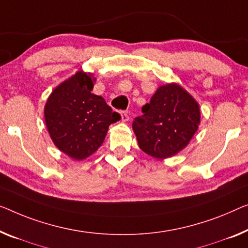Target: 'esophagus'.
<instances>
[{"mask_svg":"<svg viewBox=\"0 0 248 248\" xmlns=\"http://www.w3.org/2000/svg\"><path fill=\"white\" fill-rule=\"evenodd\" d=\"M120 116H121V121H124V123H125V121L129 120V114H128V111H120Z\"/></svg>","mask_w":248,"mask_h":248,"instance_id":"34e87169","label":"esophagus"}]
</instances>
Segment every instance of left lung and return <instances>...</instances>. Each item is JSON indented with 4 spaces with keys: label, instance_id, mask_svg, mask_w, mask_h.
Instances as JSON below:
<instances>
[{
    "label": "left lung",
    "instance_id": "obj_1",
    "mask_svg": "<svg viewBox=\"0 0 248 248\" xmlns=\"http://www.w3.org/2000/svg\"><path fill=\"white\" fill-rule=\"evenodd\" d=\"M141 112L132 123L138 145L158 159L171 157L184 149L201 121L198 103L176 83L158 88Z\"/></svg>",
    "mask_w": 248,
    "mask_h": 248
}]
</instances>
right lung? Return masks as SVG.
Here are the masks:
<instances>
[{
  "label": "right lung",
  "mask_w": 248,
  "mask_h": 248,
  "mask_svg": "<svg viewBox=\"0 0 248 248\" xmlns=\"http://www.w3.org/2000/svg\"><path fill=\"white\" fill-rule=\"evenodd\" d=\"M93 81L77 72L47 99L44 108L46 128L54 145L76 160H82L102 145L109 125L119 120L100 95L91 93Z\"/></svg>",
  "instance_id": "obj_1"
}]
</instances>
